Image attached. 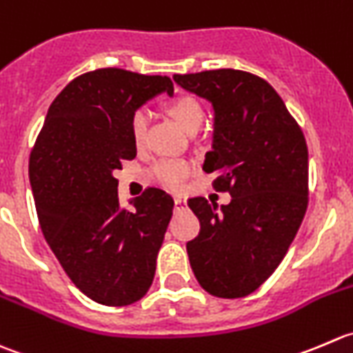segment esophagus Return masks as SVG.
<instances>
[{
	"label": "esophagus",
	"instance_id": "34e87169",
	"mask_svg": "<svg viewBox=\"0 0 353 353\" xmlns=\"http://www.w3.org/2000/svg\"><path fill=\"white\" fill-rule=\"evenodd\" d=\"M173 201H175V209H185V208H187V201H185V199L175 197Z\"/></svg>",
	"mask_w": 353,
	"mask_h": 353
}]
</instances>
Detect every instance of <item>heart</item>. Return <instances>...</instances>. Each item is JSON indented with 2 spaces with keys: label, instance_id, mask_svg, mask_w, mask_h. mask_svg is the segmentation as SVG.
<instances>
[{
  "label": "heart",
  "instance_id": "obj_1",
  "mask_svg": "<svg viewBox=\"0 0 353 353\" xmlns=\"http://www.w3.org/2000/svg\"><path fill=\"white\" fill-rule=\"evenodd\" d=\"M166 110L173 118L188 132L194 134L202 123L204 118V110L202 104L199 103L195 97L192 96H176L172 101L166 103ZM149 125V114L145 110H135L130 117V134L134 139L135 145L141 148L145 141V134H148ZM192 170V163L187 159H159L152 165L151 178L158 183L165 185V187L176 188L185 178L188 176Z\"/></svg>",
  "mask_w": 353,
  "mask_h": 353
}]
</instances>
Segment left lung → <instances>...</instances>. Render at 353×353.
<instances>
[{
	"label": "left lung",
	"instance_id": "left-lung-1",
	"mask_svg": "<svg viewBox=\"0 0 353 353\" xmlns=\"http://www.w3.org/2000/svg\"><path fill=\"white\" fill-rule=\"evenodd\" d=\"M214 108V141L204 172L232 202L218 209L188 199L201 232L187 242L199 285L219 299L256 292L283 261L309 202V159L302 128L264 79L219 68L173 75Z\"/></svg>",
	"mask_w": 353,
	"mask_h": 353
}]
</instances>
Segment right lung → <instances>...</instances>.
<instances>
[{
	"mask_svg": "<svg viewBox=\"0 0 353 353\" xmlns=\"http://www.w3.org/2000/svg\"><path fill=\"white\" fill-rule=\"evenodd\" d=\"M170 77L99 68L73 79L48 110L29 159L37 218L48 245L77 288L103 305L148 294L172 219L173 199L148 187L134 208L118 201L114 172L137 148L130 117Z\"/></svg>",
	"mask_w": 353,
	"mask_h": 353,
	"instance_id": "obj_1",
	"label": "right lung"
}]
</instances>
